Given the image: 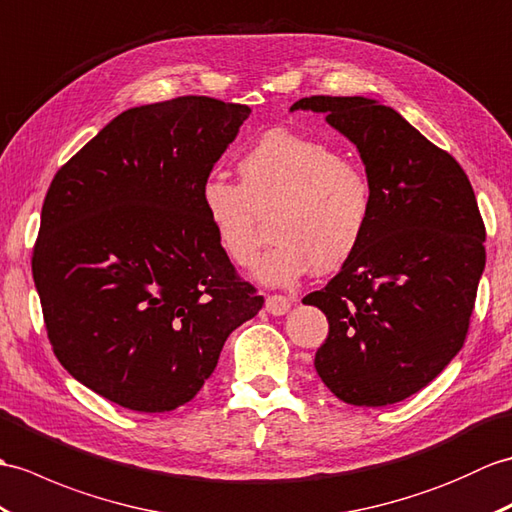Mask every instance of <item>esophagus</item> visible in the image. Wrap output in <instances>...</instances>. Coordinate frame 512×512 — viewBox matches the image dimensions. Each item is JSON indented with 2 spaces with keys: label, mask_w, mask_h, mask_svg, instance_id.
Wrapping results in <instances>:
<instances>
[{
  "label": "esophagus",
  "mask_w": 512,
  "mask_h": 512,
  "mask_svg": "<svg viewBox=\"0 0 512 512\" xmlns=\"http://www.w3.org/2000/svg\"><path fill=\"white\" fill-rule=\"evenodd\" d=\"M290 299H285L283 294H268L266 296V310L272 314V316H281L290 310Z\"/></svg>",
  "instance_id": "1"
}]
</instances>
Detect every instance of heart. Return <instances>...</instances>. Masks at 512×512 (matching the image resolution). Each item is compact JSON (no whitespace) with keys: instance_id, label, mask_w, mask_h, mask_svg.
Listing matches in <instances>:
<instances>
[{"instance_id":"heart-1","label":"heart","mask_w":512,"mask_h":512,"mask_svg":"<svg viewBox=\"0 0 512 512\" xmlns=\"http://www.w3.org/2000/svg\"><path fill=\"white\" fill-rule=\"evenodd\" d=\"M240 183L211 176L200 200L216 240L235 266L259 253V216L272 209L275 244L257 266L270 285H290L316 272H334L358 253L373 216V183L360 163L325 141L275 128L237 161Z\"/></svg>"}]
</instances>
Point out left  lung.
<instances>
[{"instance_id": "8db88e82", "label": "left lung", "mask_w": 512, "mask_h": 512, "mask_svg": "<svg viewBox=\"0 0 512 512\" xmlns=\"http://www.w3.org/2000/svg\"><path fill=\"white\" fill-rule=\"evenodd\" d=\"M325 113L373 183L362 246L323 290L329 320L318 377L351 406L379 408L425 388L465 344L484 270V222L460 163L375 100L312 95L290 111Z\"/></svg>"}]
</instances>
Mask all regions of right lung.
Here are the masks:
<instances>
[{
	"instance_id": "1",
	"label": "right lung",
	"mask_w": 512,
	"mask_h": 512,
	"mask_svg": "<svg viewBox=\"0 0 512 512\" xmlns=\"http://www.w3.org/2000/svg\"><path fill=\"white\" fill-rule=\"evenodd\" d=\"M248 115L207 95L128 109L47 189L32 251L47 338L71 377L117 406L192 401L264 305L200 200Z\"/></svg>"
}]
</instances>
